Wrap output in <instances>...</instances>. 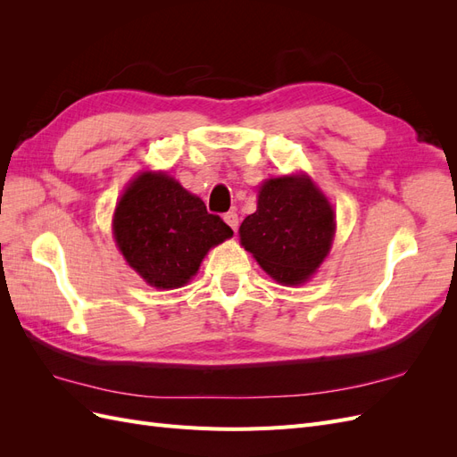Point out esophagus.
<instances>
[{"mask_svg": "<svg viewBox=\"0 0 457 457\" xmlns=\"http://www.w3.org/2000/svg\"><path fill=\"white\" fill-rule=\"evenodd\" d=\"M225 223L234 230V232H237L238 230V215H237V212H228V213H225Z\"/></svg>", "mask_w": 457, "mask_h": 457, "instance_id": "1", "label": "esophagus"}]
</instances>
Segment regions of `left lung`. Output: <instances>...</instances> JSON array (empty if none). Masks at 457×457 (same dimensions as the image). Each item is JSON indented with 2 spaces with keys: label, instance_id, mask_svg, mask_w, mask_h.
I'll use <instances>...</instances> for the list:
<instances>
[{
  "label": "left lung",
  "instance_id": "8db88e82",
  "mask_svg": "<svg viewBox=\"0 0 457 457\" xmlns=\"http://www.w3.org/2000/svg\"><path fill=\"white\" fill-rule=\"evenodd\" d=\"M334 207L309 175H284L259 187L257 212L240 225V244L284 286L305 284L329 253Z\"/></svg>",
  "mask_w": 457,
  "mask_h": 457
}]
</instances>
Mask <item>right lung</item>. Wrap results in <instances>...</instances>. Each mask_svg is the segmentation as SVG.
<instances>
[{
  "label": "right lung",
  "instance_id": "add662e5",
  "mask_svg": "<svg viewBox=\"0 0 457 457\" xmlns=\"http://www.w3.org/2000/svg\"><path fill=\"white\" fill-rule=\"evenodd\" d=\"M128 265L158 289L185 286L212 247L232 237L219 215L162 171H143L123 192L112 219Z\"/></svg>",
  "mask_w": 457,
  "mask_h": 457
}]
</instances>
